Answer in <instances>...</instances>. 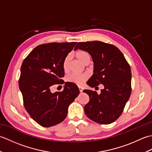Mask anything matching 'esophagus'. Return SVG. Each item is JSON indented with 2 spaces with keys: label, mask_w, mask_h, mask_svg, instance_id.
Returning a JSON list of instances; mask_svg holds the SVG:
<instances>
[{
  "label": "esophagus",
  "mask_w": 152,
  "mask_h": 152,
  "mask_svg": "<svg viewBox=\"0 0 152 152\" xmlns=\"http://www.w3.org/2000/svg\"><path fill=\"white\" fill-rule=\"evenodd\" d=\"M78 88H79V90H80V93L82 92V91H83V88H82V87L79 86Z\"/></svg>",
  "instance_id": "obj_1"
}]
</instances>
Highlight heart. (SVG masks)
Masks as SVG:
<instances>
[{"label":"heart","instance_id":"b5f03b06","mask_svg":"<svg viewBox=\"0 0 152 152\" xmlns=\"http://www.w3.org/2000/svg\"><path fill=\"white\" fill-rule=\"evenodd\" d=\"M76 57L82 61L83 63H86L87 61H90V56L88 52L85 51H79L76 54ZM69 56H66L63 62V68L64 72H67L69 70ZM89 78V75L88 74H72L66 78L67 82L75 83L76 85H82L86 80Z\"/></svg>","mask_w":152,"mask_h":152}]
</instances>
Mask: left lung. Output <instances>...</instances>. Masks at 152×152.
Masks as SVG:
<instances>
[{"mask_svg": "<svg viewBox=\"0 0 152 152\" xmlns=\"http://www.w3.org/2000/svg\"><path fill=\"white\" fill-rule=\"evenodd\" d=\"M84 50L91 55L94 63V74L87 84L104 89L100 94L95 91L84 89L89 96L84 106L86 115L100 124L115 121L124 111L131 93L130 65L121 51L112 44L101 41L78 42L74 50Z\"/></svg>", "mask_w": 152, "mask_h": 152, "instance_id": "1", "label": "left lung"}]
</instances>
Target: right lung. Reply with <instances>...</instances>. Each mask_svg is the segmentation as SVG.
I'll use <instances>...</instances> for the list:
<instances>
[{
    "label": "right lung",
    "instance_id": "obj_1",
    "mask_svg": "<svg viewBox=\"0 0 152 152\" xmlns=\"http://www.w3.org/2000/svg\"><path fill=\"white\" fill-rule=\"evenodd\" d=\"M77 42H52L37 46L23 61L19 80L24 107L32 119L44 127L62 122L68 107L80 93L75 83L65 82L61 92L51 86L62 84L63 62Z\"/></svg>",
    "mask_w": 152,
    "mask_h": 152
}]
</instances>
